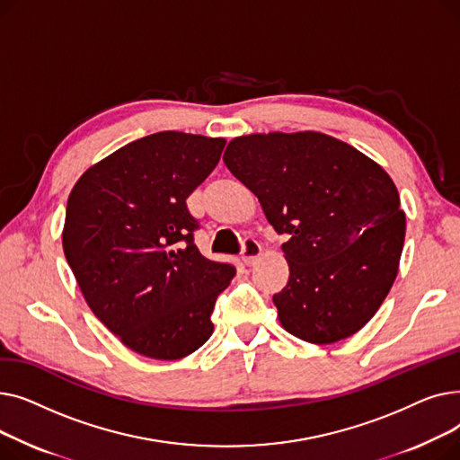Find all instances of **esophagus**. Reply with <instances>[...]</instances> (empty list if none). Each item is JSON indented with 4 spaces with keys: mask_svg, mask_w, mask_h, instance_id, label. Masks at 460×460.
<instances>
[{
    "mask_svg": "<svg viewBox=\"0 0 460 460\" xmlns=\"http://www.w3.org/2000/svg\"><path fill=\"white\" fill-rule=\"evenodd\" d=\"M261 253H262V246L255 238H248L243 246V261L248 264V267H252V264L257 262Z\"/></svg>",
    "mask_w": 460,
    "mask_h": 460,
    "instance_id": "34e87169",
    "label": "esophagus"
}]
</instances>
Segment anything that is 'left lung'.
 Segmentation results:
<instances>
[{
  "label": "left lung",
  "mask_w": 460,
  "mask_h": 460,
  "mask_svg": "<svg viewBox=\"0 0 460 460\" xmlns=\"http://www.w3.org/2000/svg\"><path fill=\"white\" fill-rule=\"evenodd\" d=\"M229 172L252 190L287 243L288 281L274 295L281 326L330 345L364 328L397 278L406 216L384 169L323 132L229 141Z\"/></svg>",
  "instance_id": "obj_1"
}]
</instances>
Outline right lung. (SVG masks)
<instances>
[{
    "label": "right lung",
    "instance_id": "obj_1",
    "mask_svg": "<svg viewBox=\"0 0 460 460\" xmlns=\"http://www.w3.org/2000/svg\"><path fill=\"white\" fill-rule=\"evenodd\" d=\"M224 147V137L175 130L145 136L91 165L68 196V267L99 321L145 358L173 361L205 345L236 274L199 253L186 207Z\"/></svg>",
    "mask_w": 460,
    "mask_h": 460
}]
</instances>
